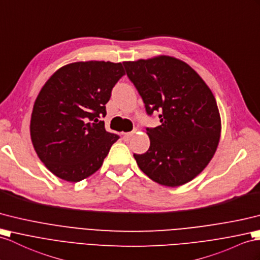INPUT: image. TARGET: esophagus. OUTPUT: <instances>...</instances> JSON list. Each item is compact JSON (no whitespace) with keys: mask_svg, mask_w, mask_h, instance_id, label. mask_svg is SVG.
Returning a JSON list of instances; mask_svg holds the SVG:
<instances>
[{"mask_svg":"<svg viewBox=\"0 0 260 260\" xmlns=\"http://www.w3.org/2000/svg\"><path fill=\"white\" fill-rule=\"evenodd\" d=\"M135 135V131H131V132H125V134H123V140L124 141H129L130 139L134 137Z\"/></svg>","mask_w":260,"mask_h":260,"instance_id":"obj_1","label":"esophagus"}]
</instances>
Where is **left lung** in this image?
<instances>
[{
	"label": "left lung",
	"mask_w": 260,
	"mask_h": 260,
	"mask_svg": "<svg viewBox=\"0 0 260 260\" xmlns=\"http://www.w3.org/2000/svg\"><path fill=\"white\" fill-rule=\"evenodd\" d=\"M149 116L160 112L161 124L148 128L150 148L134 154L139 168L161 185L192 181L216 152L220 116L212 90L186 62L171 56L123 61Z\"/></svg>",
	"instance_id": "left-lung-1"
}]
</instances>
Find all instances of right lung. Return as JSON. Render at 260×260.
Listing matches in <instances>:
<instances>
[{
	"mask_svg": "<svg viewBox=\"0 0 260 260\" xmlns=\"http://www.w3.org/2000/svg\"><path fill=\"white\" fill-rule=\"evenodd\" d=\"M124 74L121 62L77 61L60 67L43 86L31 111L30 139L57 178L79 182L103 166L119 136L99 119Z\"/></svg>",
	"mask_w": 260,
	"mask_h": 260,
	"instance_id": "right-lung-1",
	"label": "right lung"
}]
</instances>
